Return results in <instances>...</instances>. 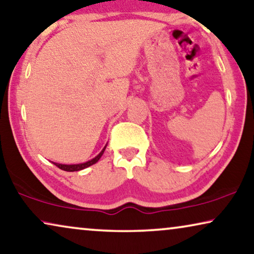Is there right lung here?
Masks as SVG:
<instances>
[{
    "mask_svg": "<svg viewBox=\"0 0 254 254\" xmlns=\"http://www.w3.org/2000/svg\"><path fill=\"white\" fill-rule=\"evenodd\" d=\"M106 146H107V145H106ZM106 146H105V147H103L102 151L100 152L99 154L95 156L94 159H92V160H90V161H87V162H85V163H79V164H61V163H55V162H53V163H54L56 167H59L60 169H62V170H64V171H78V170H83V169H85V168L90 167V166H92V164H94V163H96V162L99 161L100 158H101L102 154H103V152H105Z\"/></svg>",
    "mask_w": 254,
    "mask_h": 254,
    "instance_id": "1",
    "label": "right lung"
}]
</instances>
